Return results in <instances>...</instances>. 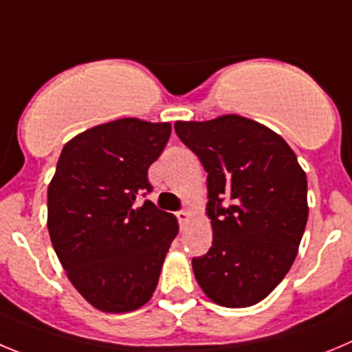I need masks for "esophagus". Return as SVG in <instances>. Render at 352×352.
I'll return each mask as SVG.
<instances>
[{"label":"esophagus","instance_id":"esophagus-1","mask_svg":"<svg viewBox=\"0 0 352 352\" xmlns=\"http://www.w3.org/2000/svg\"><path fill=\"white\" fill-rule=\"evenodd\" d=\"M177 219H179V223H180V226H186V224L189 223V219H191V212H188V210H180V212H177Z\"/></svg>","mask_w":352,"mask_h":352}]
</instances>
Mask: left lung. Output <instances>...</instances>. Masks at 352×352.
<instances>
[{"mask_svg": "<svg viewBox=\"0 0 352 352\" xmlns=\"http://www.w3.org/2000/svg\"><path fill=\"white\" fill-rule=\"evenodd\" d=\"M175 131L208 173L212 247L192 259L196 280L217 305H256L298 254L309 217L305 172L280 135L236 113L177 121Z\"/></svg>", "mask_w": 352, "mask_h": 352, "instance_id": "obj_1", "label": "left lung"}]
</instances>
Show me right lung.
<instances>
[{"instance_id": "right-lung-1", "label": "right lung", "mask_w": 352, "mask_h": 352, "mask_svg": "<svg viewBox=\"0 0 352 352\" xmlns=\"http://www.w3.org/2000/svg\"><path fill=\"white\" fill-rule=\"evenodd\" d=\"M170 122L124 117L66 142L47 192V228L69 283L94 309L122 314L151 300L177 217L153 201L147 170L168 142Z\"/></svg>"}]
</instances>
